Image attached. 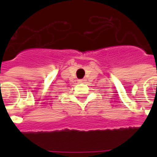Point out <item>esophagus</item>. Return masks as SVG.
Returning a JSON list of instances; mask_svg holds the SVG:
<instances>
[{"label": "esophagus", "instance_id": "obj_1", "mask_svg": "<svg viewBox=\"0 0 157 157\" xmlns=\"http://www.w3.org/2000/svg\"><path fill=\"white\" fill-rule=\"evenodd\" d=\"M86 79H81V80H78L79 83H82V82H85Z\"/></svg>", "mask_w": 157, "mask_h": 157}]
</instances>
